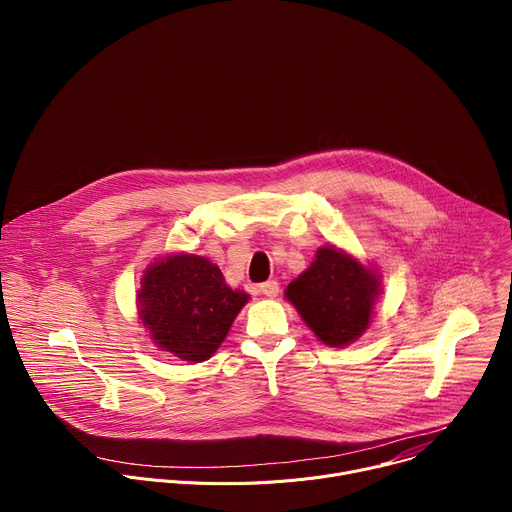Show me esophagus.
<instances>
[{"mask_svg":"<svg viewBox=\"0 0 512 512\" xmlns=\"http://www.w3.org/2000/svg\"><path fill=\"white\" fill-rule=\"evenodd\" d=\"M259 291L263 296H267V298H275L277 294H279V283L277 281H265V283H261L259 285Z\"/></svg>","mask_w":512,"mask_h":512,"instance_id":"esophagus-1","label":"esophagus"}]
</instances>
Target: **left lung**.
Listing matches in <instances>:
<instances>
[{"instance_id": "1", "label": "left lung", "mask_w": 512, "mask_h": 512, "mask_svg": "<svg viewBox=\"0 0 512 512\" xmlns=\"http://www.w3.org/2000/svg\"><path fill=\"white\" fill-rule=\"evenodd\" d=\"M379 277L334 247H322L316 261L285 289L314 334L328 346H346L369 328Z\"/></svg>"}]
</instances>
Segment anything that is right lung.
Here are the masks:
<instances>
[{
	"mask_svg": "<svg viewBox=\"0 0 512 512\" xmlns=\"http://www.w3.org/2000/svg\"><path fill=\"white\" fill-rule=\"evenodd\" d=\"M249 296L231 289L214 263L172 255L141 279L137 308L154 342L182 360L202 362L221 346Z\"/></svg>",
	"mask_w": 512,
	"mask_h": 512,
	"instance_id": "1",
	"label": "right lung"
}]
</instances>
